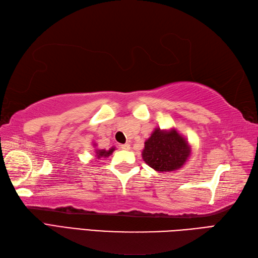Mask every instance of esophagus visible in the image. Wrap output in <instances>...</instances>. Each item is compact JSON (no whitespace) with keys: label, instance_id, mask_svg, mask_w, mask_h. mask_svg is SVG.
I'll return each instance as SVG.
<instances>
[{"label":"esophagus","instance_id":"1","mask_svg":"<svg viewBox=\"0 0 258 258\" xmlns=\"http://www.w3.org/2000/svg\"><path fill=\"white\" fill-rule=\"evenodd\" d=\"M120 148L122 149V150H129L130 149V144H124V145H120Z\"/></svg>","mask_w":258,"mask_h":258}]
</instances>
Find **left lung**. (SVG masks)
Masks as SVG:
<instances>
[{
    "label": "left lung",
    "instance_id": "8db88e82",
    "mask_svg": "<svg viewBox=\"0 0 258 258\" xmlns=\"http://www.w3.org/2000/svg\"><path fill=\"white\" fill-rule=\"evenodd\" d=\"M190 153V145L175 129L156 128L145 142L142 159L149 167L159 172H170L180 169Z\"/></svg>",
    "mask_w": 258,
    "mask_h": 258
}]
</instances>
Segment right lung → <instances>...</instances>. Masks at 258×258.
I'll list each match as a JSON object with an SVG mask.
<instances>
[{"mask_svg": "<svg viewBox=\"0 0 258 258\" xmlns=\"http://www.w3.org/2000/svg\"><path fill=\"white\" fill-rule=\"evenodd\" d=\"M114 151V147H111L109 150H105V149H96V156L98 159H100L101 157H109L110 154Z\"/></svg>", "mask_w": 258, "mask_h": 258, "instance_id": "1", "label": "right lung"}]
</instances>
